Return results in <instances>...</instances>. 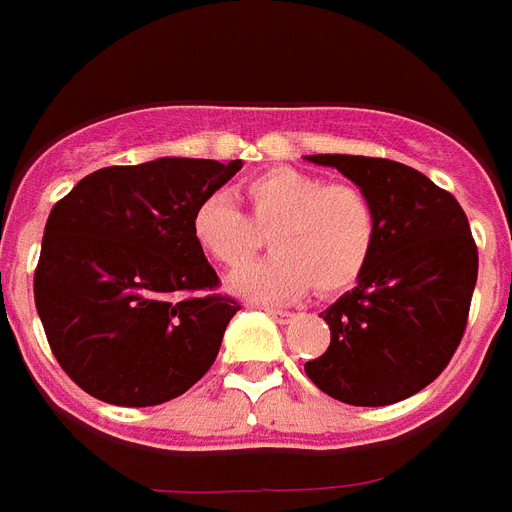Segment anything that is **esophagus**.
<instances>
[{"mask_svg":"<svg viewBox=\"0 0 512 512\" xmlns=\"http://www.w3.org/2000/svg\"><path fill=\"white\" fill-rule=\"evenodd\" d=\"M265 312H268L270 317H273V320L276 322H281V325H286V322H291V312L289 309H278V307H265Z\"/></svg>","mask_w":512,"mask_h":512,"instance_id":"esophagus-1","label":"esophagus"}]
</instances>
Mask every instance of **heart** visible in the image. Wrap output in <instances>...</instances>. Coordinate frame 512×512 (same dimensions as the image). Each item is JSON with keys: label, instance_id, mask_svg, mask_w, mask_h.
<instances>
[{"label": "heart", "instance_id": "obj_1", "mask_svg": "<svg viewBox=\"0 0 512 512\" xmlns=\"http://www.w3.org/2000/svg\"><path fill=\"white\" fill-rule=\"evenodd\" d=\"M249 218L226 192H213L192 213V236L223 268H241L271 232L277 252L265 264L239 270L229 289L255 302H289L315 286L320 294L349 289L367 268L377 242L372 197L351 182H330L276 166L242 184Z\"/></svg>", "mask_w": 512, "mask_h": 512}]
</instances>
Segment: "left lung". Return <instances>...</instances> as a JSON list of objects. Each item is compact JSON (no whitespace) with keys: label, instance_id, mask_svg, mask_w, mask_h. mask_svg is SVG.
<instances>
[{"label":"left lung","instance_id":"8db88e82","mask_svg":"<svg viewBox=\"0 0 512 512\" xmlns=\"http://www.w3.org/2000/svg\"><path fill=\"white\" fill-rule=\"evenodd\" d=\"M307 161L333 166L372 197L377 242L354 289L320 315L330 346L304 372L351 406L398 403L427 388L463 338L479 273L468 218L406 163L341 153Z\"/></svg>","mask_w":512,"mask_h":512}]
</instances>
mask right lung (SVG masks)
<instances>
[{
	"instance_id": "add662e5",
	"label": "right lung",
	"mask_w": 512,
	"mask_h": 512,
	"mask_svg": "<svg viewBox=\"0 0 512 512\" xmlns=\"http://www.w3.org/2000/svg\"><path fill=\"white\" fill-rule=\"evenodd\" d=\"M242 161L156 158L106 166L49 213L33 276L59 367L114 406H158L216 362L239 302L192 236V213Z\"/></svg>"
}]
</instances>
